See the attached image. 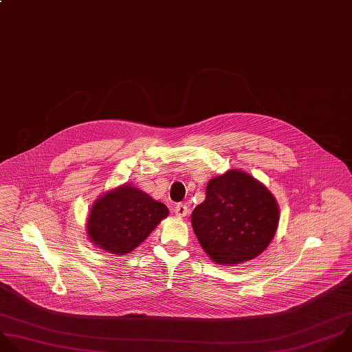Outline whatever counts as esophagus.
Returning <instances> with one entry per match:
<instances>
[{"label": "esophagus", "instance_id": "1", "mask_svg": "<svg viewBox=\"0 0 352 352\" xmlns=\"http://www.w3.org/2000/svg\"><path fill=\"white\" fill-rule=\"evenodd\" d=\"M174 211L178 217H186L189 214V208L186 204L184 203H178L175 207H174Z\"/></svg>", "mask_w": 352, "mask_h": 352}]
</instances>
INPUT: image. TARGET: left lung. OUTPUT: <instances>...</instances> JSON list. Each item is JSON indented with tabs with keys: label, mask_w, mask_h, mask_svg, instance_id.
Wrapping results in <instances>:
<instances>
[{
	"label": "left lung",
	"mask_w": 352,
	"mask_h": 352,
	"mask_svg": "<svg viewBox=\"0 0 352 352\" xmlns=\"http://www.w3.org/2000/svg\"><path fill=\"white\" fill-rule=\"evenodd\" d=\"M279 207L253 175L229 170L208 181L206 199L192 212L195 235L217 264H242L260 256L274 239Z\"/></svg>",
	"instance_id": "1"
}]
</instances>
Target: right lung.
Returning <instances> with one entry per match:
<instances>
[{
  "mask_svg": "<svg viewBox=\"0 0 352 352\" xmlns=\"http://www.w3.org/2000/svg\"><path fill=\"white\" fill-rule=\"evenodd\" d=\"M167 215L166 204L133 185H120L92 204L87 233L96 248L124 256L138 248Z\"/></svg>",
  "mask_w": 352,
  "mask_h": 352,
  "instance_id": "1",
  "label": "right lung"
}]
</instances>
